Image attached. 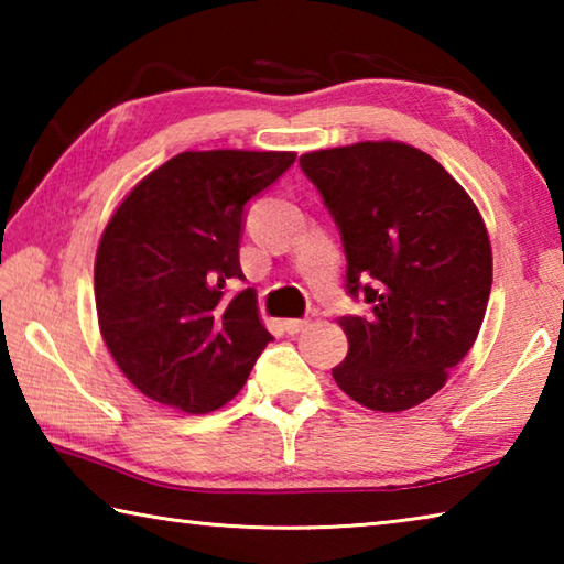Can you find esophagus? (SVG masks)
<instances>
[{
  "instance_id": "34e87169",
  "label": "esophagus",
  "mask_w": 564,
  "mask_h": 564,
  "mask_svg": "<svg viewBox=\"0 0 564 564\" xmlns=\"http://www.w3.org/2000/svg\"><path fill=\"white\" fill-rule=\"evenodd\" d=\"M308 326H311L308 318H289V321H283V328H285V333H289V336H295V333H301V330H305Z\"/></svg>"
}]
</instances>
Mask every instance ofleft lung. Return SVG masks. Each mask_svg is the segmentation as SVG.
I'll return each mask as SVG.
<instances>
[{
  "mask_svg": "<svg viewBox=\"0 0 564 564\" xmlns=\"http://www.w3.org/2000/svg\"><path fill=\"white\" fill-rule=\"evenodd\" d=\"M346 251V289L366 316H343V393L380 413L445 386L480 333L492 285L488 228L433 156L400 141L321 149L299 159Z\"/></svg>",
  "mask_w": 564,
  "mask_h": 564,
  "instance_id": "8db88e82",
  "label": "left lung"
}]
</instances>
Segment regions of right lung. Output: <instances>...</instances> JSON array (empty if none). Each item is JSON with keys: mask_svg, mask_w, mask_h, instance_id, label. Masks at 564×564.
Segmentation results:
<instances>
[{"mask_svg": "<svg viewBox=\"0 0 564 564\" xmlns=\"http://www.w3.org/2000/svg\"><path fill=\"white\" fill-rule=\"evenodd\" d=\"M293 151H184L119 204L94 263L101 338L147 398L212 413L243 388L273 340L238 246L243 206L291 169Z\"/></svg>", "mask_w": 564, "mask_h": 564, "instance_id": "obj_1", "label": "right lung"}]
</instances>
